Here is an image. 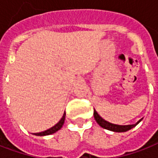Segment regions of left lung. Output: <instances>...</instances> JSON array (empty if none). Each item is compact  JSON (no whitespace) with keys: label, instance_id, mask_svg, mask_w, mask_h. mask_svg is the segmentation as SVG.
Here are the masks:
<instances>
[{"label":"left lung","instance_id":"left-lung-1","mask_svg":"<svg viewBox=\"0 0 158 158\" xmlns=\"http://www.w3.org/2000/svg\"><path fill=\"white\" fill-rule=\"evenodd\" d=\"M93 115H94V118L97 121V123L101 126L103 127V129H106V130H109V131H114V132H125V131L131 130L133 127H135V125H137L141 119H140L139 121L136 123V124H134V125H114V124H112V123H109V122L106 121L105 119H103L102 117H100V115L97 113V111L94 109V112H93Z\"/></svg>","mask_w":158,"mask_h":158}]
</instances>
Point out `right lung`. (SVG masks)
Instances as JSON below:
<instances>
[{
    "instance_id": "1",
    "label": "right lung",
    "mask_w": 158,
    "mask_h": 158,
    "mask_svg": "<svg viewBox=\"0 0 158 158\" xmlns=\"http://www.w3.org/2000/svg\"><path fill=\"white\" fill-rule=\"evenodd\" d=\"M65 112L64 113V114L62 116V118H60V120L55 125H54L53 127H51L49 130H47V131H43V132H40V133H33V135H39V136H44V135H49L54 134L55 133L56 131H58L59 130H60L61 127L64 125V122H65Z\"/></svg>"
}]
</instances>
